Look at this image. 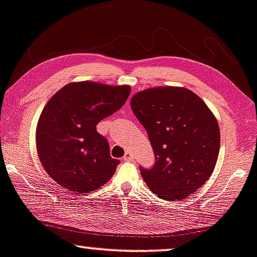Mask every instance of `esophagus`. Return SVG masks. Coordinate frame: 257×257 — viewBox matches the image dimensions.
Listing matches in <instances>:
<instances>
[{
  "label": "esophagus",
  "mask_w": 257,
  "mask_h": 257,
  "mask_svg": "<svg viewBox=\"0 0 257 257\" xmlns=\"http://www.w3.org/2000/svg\"><path fill=\"white\" fill-rule=\"evenodd\" d=\"M134 160V155L131 152H126L123 156V161H133Z\"/></svg>",
  "instance_id": "1"
}]
</instances>
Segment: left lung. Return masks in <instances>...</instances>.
Instances as JSON below:
<instances>
[{
    "mask_svg": "<svg viewBox=\"0 0 257 257\" xmlns=\"http://www.w3.org/2000/svg\"><path fill=\"white\" fill-rule=\"evenodd\" d=\"M131 107L155 155L152 168L140 167L149 189L167 201L200 189L220 152V128L202 98L186 88H150L135 94Z\"/></svg>",
    "mask_w": 257,
    "mask_h": 257,
    "instance_id": "left-lung-1",
    "label": "left lung"
}]
</instances>
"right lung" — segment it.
Returning <instances> with one entry per match:
<instances>
[{
  "label": "right lung",
  "mask_w": 257,
  "mask_h": 257,
  "mask_svg": "<svg viewBox=\"0 0 257 257\" xmlns=\"http://www.w3.org/2000/svg\"><path fill=\"white\" fill-rule=\"evenodd\" d=\"M131 94L128 85L76 82L48 101L37 122L36 147L43 168L57 184L77 193L98 189L114 175L118 160L96 131Z\"/></svg>",
  "instance_id": "right-lung-1"
}]
</instances>
